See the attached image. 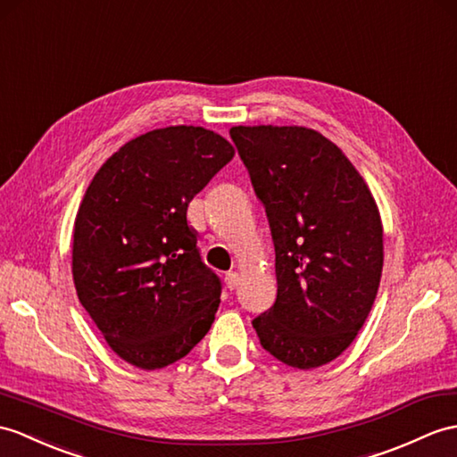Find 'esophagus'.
Wrapping results in <instances>:
<instances>
[{
  "label": "esophagus",
  "instance_id": "34e87169",
  "mask_svg": "<svg viewBox=\"0 0 457 457\" xmlns=\"http://www.w3.org/2000/svg\"><path fill=\"white\" fill-rule=\"evenodd\" d=\"M226 284H228L229 290H236L237 286L241 284V274L239 272H229L226 277Z\"/></svg>",
  "mask_w": 457,
  "mask_h": 457
}]
</instances>
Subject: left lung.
<instances>
[{
    "mask_svg": "<svg viewBox=\"0 0 457 457\" xmlns=\"http://www.w3.org/2000/svg\"><path fill=\"white\" fill-rule=\"evenodd\" d=\"M233 144L267 210L277 302L253 321L286 366L328 364L354 341L384 269V226L341 147L305 126H233Z\"/></svg>",
    "mask_w": 457,
    "mask_h": 457,
    "instance_id": "1",
    "label": "left lung"
}]
</instances>
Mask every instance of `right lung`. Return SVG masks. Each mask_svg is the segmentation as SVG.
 Segmentation results:
<instances>
[{
	"instance_id": "right-lung-1",
	"label": "right lung",
	"mask_w": 457,
	"mask_h": 457,
	"mask_svg": "<svg viewBox=\"0 0 457 457\" xmlns=\"http://www.w3.org/2000/svg\"><path fill=\"white\" fill-rule=\"evenodd\" d=\"M233 155L203 126H167L126 142L85 190L73 284L104 341L136 368L177 362L214 323L221 286L200 261L187 208Z\"/></svg>"
}]
</instances>
